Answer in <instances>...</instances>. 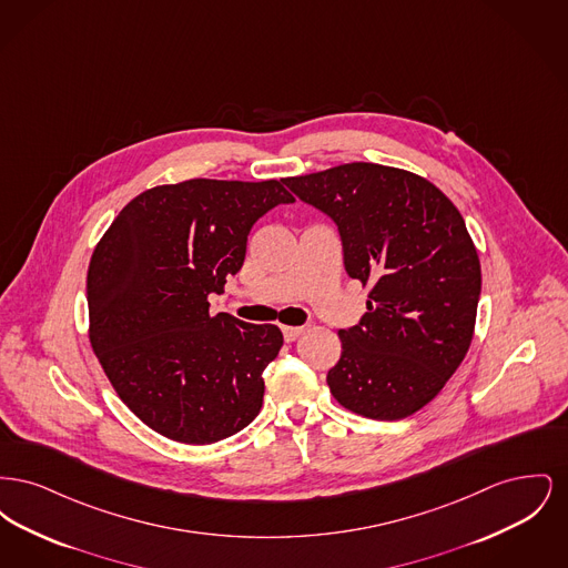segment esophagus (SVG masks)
Returning <instances> with one entry per match:
<instances>
[{
    "label": "esophagus",
    "mask_w": 568,
    "mask_h": 568,
    "mask_svg": "<svg viewBox=\"0 0 568 568\" xmlns=\"http://www.w3.org/2000/svg\"><path fill=\"white\" fill-rule=\"evenodd\" d=\"M302 332H304L302 327H294V325H283V336H285V341H287V343H294V341H296L297 336H300Z\"/></svg>",
    "instance_id": "34e87169"
}]
</instances>
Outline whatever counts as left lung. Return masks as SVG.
Returning <instances> with one entry per match:
<instances>
[{
	"label": "left lung",
	"mask_w": 568,
	"mask_h": 568,
	"mask_svg": "<svg viewBox=\"0 0 568 568\" xmlns=\"http://www.w3.org/2000/svg\"><path fill=\"white\" fill-rule=\"evenodd\" d=\"M283 183L336 223L345 271L373 285L368 313L338 332L332 396L371 419L413 415L443 389L473 341L481 266L458 209L426 179L381 163Z\"/></svg>",
	"instance_id": "obj_1"
}]
</instances>
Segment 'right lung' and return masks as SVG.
<instances>
[{
    "mask_svg": "<svg viewBox=\"0 0 568 568\" xmlns=\"http://www.w3.org/2000/svg\"><path fill=\"white\" fill-rule=\"evenodd\" d=\"M292 202L278 181L191 179L140 193L95 246L91 347L119 398L155 433L209 445L257 417L262 373L283 334L211 317L209 296L243 268L257 219Z\"/></svg>",
    "mask_w": 568,
    "mask_h": 568,
    "instance_id": "1",
    "label": "right lung"
}]
</instances>
